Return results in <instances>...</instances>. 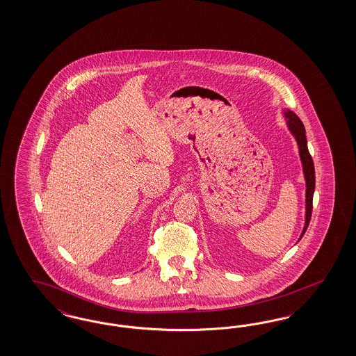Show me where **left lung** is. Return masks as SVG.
<instances>
[{
  "instance_id": "1",
  "label": "left lung",
  "mask_w": 356,
  "mask_h": 356,
  "mask_svg": "<svg viewBox=\"0 0 356 356\" xmlns=\"http://www.w3.org/2000/svg\"><path fill=\"white\" fill-rule=\"evenodd\" d=\"M286 118H287V125L291 130L292 134L295 136V138L298 140L299 145V152H300V159L302 163V171L305 176V181H307V194H305V204H307V213H305V226L302 229V238L307 231V228L309 226L311 222V216H312V201L313 193H314V185H316V176H314V164H313L312 156L308 150V145H307V137H305V128L302 125V120L299 119L292 111L284 112ZM299 238V240H300Z\"/></svg>"
}]
</instances>
